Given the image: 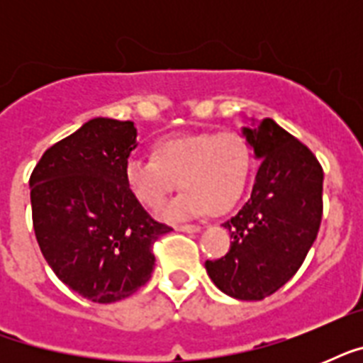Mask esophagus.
I'll list each match as a JSON object with an SVG mask.
<instances>
[{"label": "esophagus", "instance_id": "1", "mask_svg": "<svg viewBox=\"0 0 363 363\" xmlns=\"http://www.w3.org/2000/svg\"><path fill=\"white\" fill-rule=\"evenodd\" d=\"M175 230L182 233H198L201 232V226H196V224H184V226H175Z\"/></svg>", "mask_w": 363, "mask_h": 363}]
</instances>
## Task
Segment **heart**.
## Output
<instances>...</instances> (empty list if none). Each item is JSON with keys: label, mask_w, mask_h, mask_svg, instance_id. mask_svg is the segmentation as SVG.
I'll return each instance as SVG.
<instances>
[{"label": "heart", "mask_w": 363, "mask_h": 363, "mask_svg": "<svg viewBox=\"0 0 363 363\" xmlns=\"http://www.w3.org/2000/svg\"><path fill=\"white\" fill-rule=\"evenodd\" d=\"M252 171V152L238 131L182 133L154 143L152 160L130 158L124 184L131 198L147 209H158L175 188L181 196L160 211L169 222L205 213H226L241 199Z\"/></svg>", "instance_id": "heart-1"}]
</instances>
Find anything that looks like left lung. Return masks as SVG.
I'll use <instances>...</instances> for the list:
<instances>
[{
	"label": "left lung",
	"instance_id": "8db88e82",
	"mask_svg": "<svg viewBox=\"0 0 363 363\" xmlns=\"http://www.w3.org/2000/svg\"><path fill=\"white\" fill-rule=\"evenodd\" d=\"M262 162L250 199L222 226L230 250L205 269L230 298L258 301L286 284L303 264L322 220V173L309 148L271 118L241 128Z\"/></svg>",
	"mask_w": 363,
	"mask_h": 363
}]
</instances>
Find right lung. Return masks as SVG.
<instances>
[{"label": "right lung", "mask_w": 363, "mask_h": 363, "mask_svg": "<svg viewBox=\"0 0 363 363\" xmlns=\"http://www.w3.org/2000/svg\"><path fill=\"white\" fill-rule=\"evenodd\" d=\"M130 121L92 118L48 148L31 173V215L43 256L60 281L94 303L137 292L152 275V220L124 184L135 150Z\"/></svg>", "instance_id": "1"}]
</instances>
